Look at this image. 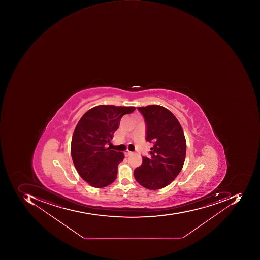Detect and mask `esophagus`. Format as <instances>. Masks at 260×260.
<instances>
[{
  "label": "esophagus",
  "mask_w": 260,
  "mask_h": 260,
  "mask_svg": "<svg viewBox=\"0 0 260 260\" xmlns=\"http://www.w3.org/2000/svg\"><path fill=\"white\" fill-rule=\"evenodd\" d=\"M133 151H129V150H126V151H125V154H126V156H128V155H129V154H133Z\"/></svg>",
  "instance_id": "obj_1"
}]
</instances>
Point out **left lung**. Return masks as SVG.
<instances>
[{
  "label": "left lung",
  "mask_w": 260,
  "mask_h": 260,
  "mask_svg": "<svg viewBox=\"0 0 260 260\" xmlns=\"http://www.w3.org/2000/svg\"><path fill=\"white\" fill-rule=\"evenodd\" d=\"M147 124V141L152 143L151 156L143 157L134 175L149 190L167 187L177 177L185 161V137L178 119L167 108L158 105L138 107Z\"/></svg>",
  "instance_id": "obj_1"
}]
</instances>
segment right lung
Returning <instances> with one entry per match:
<instances>
[{"label": "right lung", "instance_id": "right-lung-1", "mask_svg": "<svg viewBox=\"0 0 260 260\" xmlns=\"http://www.w3.org/2000/svg\"><path fill=\"white\" fill-rule=\"evenodd\" d=\"M136 107L101 105L82 116L73 132L71 155L80 177L97 188L107 187L117 177L123 153L106 148L119 128L121 118Z\"/></svg>", "mask_w": 260, "mask_h": 260}]
</instances>
